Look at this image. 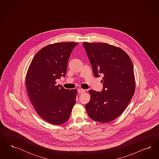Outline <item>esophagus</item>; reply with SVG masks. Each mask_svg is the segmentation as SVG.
<instances>
[{"instance_id": "1", "label": "esophagus", "mask_w": 159, "mask_h": 159, "mask_svg": "<svg viewBox=\"0 0 159 159\" xmlns=\"http://www.w3.org/2000/svg\"><path fill=\"white\" fill-rule=\"evenodd\" d=\"M77 92H78V93H79V94H81V93H84V92H85V90L82 89H79L78 90H77Z\"/></svg>"}]
</instances>
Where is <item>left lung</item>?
I'll return each mask as SVG.
<instances>
[{"mask_svg": "<svg viewBox=\"0 0 159 159\" xmlns=\"http://www.w3.org/2000/svg\"><path fill=\"white\" fill-rule=\"evenodd\" d=\"M96 77L103 76L102 92L89 90L86 110L93 120L107 123L116 120L126 109L135 90L134 66L125 51L107 43L83 42Z\"/></svg>", "mask_w": 159, "mask_h": 159, "instance_id": "8db88e82", "label": "left lung"}]
</instances>
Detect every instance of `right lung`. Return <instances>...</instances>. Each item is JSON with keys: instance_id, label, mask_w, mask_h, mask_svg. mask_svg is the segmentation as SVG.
I'll list each match as a JSON object with an SVG mask.
<instances>
[{"instance_id": "1", "label": "right lung", "mask_w": 159, "mask_h": 159, "mask_svg": "<svg viewBox=\"0 0 159 159\" xmlns=\"http://www.w3.org/2000/svg\"><path fill=\"white\" fill-rule=\"evenodd\" d=\"M77 43H58L40 49L29 66L25 86L39 116L53 125L66 122L76 102L77 90L57 85L65 76L68 59Z\"/></svg>"}]
</instances>
